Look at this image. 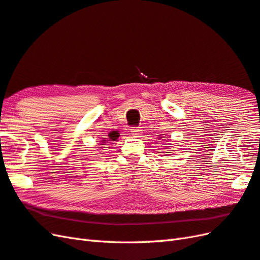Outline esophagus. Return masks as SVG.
I'll list each match as a JSON object with an SVG mask.
<instances>
[{
    "mask_svg": "<svg viewBox=\"0 0 260 260\" xmlns=\"http://www.w3.org/2000/svg\"><path fill=\"white\" fill-rule=\"evenodd\" d=\"M131 133L134 137H140L142 134V129H141V127H132Z\"/></svg>",
    "mask_w": 260,
    "mask_h": 260,
    "instance_id": "esophagus-1",
    "label": "esophagus"
}]
</instances>
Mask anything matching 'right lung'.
I'll list each match as a JSON object with an SVG mask.
<instances>
[{
    "label": "right lung",
    "instance_id": "1",
    "mask_svg": "<svg viewBox=\"0 0 260 260\" xmlns=\"http://www.w3.org/2000/svg\"><path fill=\"white\" fill-rule=\"evenodd\" d=\"M118 137H119L118 132H116V131H115V132H111L110 134H108V140H107V141H110V142H112V141H116ZM103 140H104V141H103V143H106V142H105L106 138H103ZM101 145H103V144H101Z\"/></svg>",
    "mask_w": 260,
    "mask_h": 260
}]
</instances>
